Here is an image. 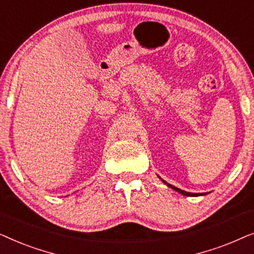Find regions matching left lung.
Listing matches in <instances>:
<instances>
[{
	"label": "left lung",
	"mask_w": 254,
	"mask_h": 254,
	"mask_svg": "<svg viewBox=\"0 0 254 254\" xmlns=\"http://www.w3.org/2000/svg\"><path fill=\"white\" fill-rule=\"evenodd\" d=\"M163 183H165L164 180H163ZM166 185H168L170 189H172V190H177V192H179V193H182L183 195H187V196H199V195H201V194H199V193H190V192H185V190H179V189H177V187H175V186H172L171 184H168V183H165Z\"/></svg>",
	"instance_id": "obj_1"
}]
</instances>
